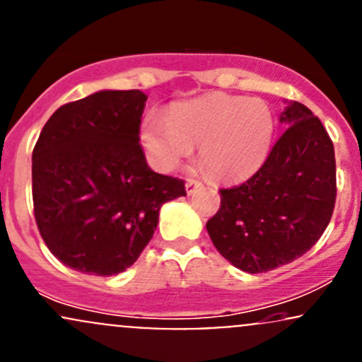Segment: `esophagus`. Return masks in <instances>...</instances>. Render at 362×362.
I'll return each instance as SVG.
<instances>
[{
	"mask_svg": "<svg viewBox=\"0 0 362 362\" xmlns=\"http://www.w3.org/2000/svg\"><path fill=\"white\" fill-rule=\"evenodd\" d=\"M197 189H201V182H197V180H191V178H189V180L185 182V191H187L189 196H192V194L196 192Z\"/></svg>",
	"mask_w": 362,
	"mask_h": 362,
	"instance_id": "obj_1",
	"label": "esophagus"
}]
</instances>
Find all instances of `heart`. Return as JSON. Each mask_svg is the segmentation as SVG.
<instances>
[{"label": "heart", "instance_id": "b5f03b06", "mask_svg": "<svg viewBox=\"0 0 362 362\" xmlns=\"http://www.w3.org/2000/svg\"><path fill=\"white\" fill-rule=\"evenodd\" d=\"M276 135L271 105L258 97L211 93L184 102L165 119L151 116L140 140L156 170L175 171L199 146V161L223 180H241L260 170Z\"/></svg>", "mask_w": 362, "mask_h": 362}]
</instances>
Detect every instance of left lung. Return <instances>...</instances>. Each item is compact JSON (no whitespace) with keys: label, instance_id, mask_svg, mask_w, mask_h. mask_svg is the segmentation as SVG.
Here are the masks:
<instances>
[{"label":"left lung","instance_id":"8db88e82","mask_svg":"<svg viewBox=\"0 0 362 362\" xmlns=\"http://www.w3.org/2000/svg\"><path fill=\"white\" fill-rule=\"evenodd\" d=\"M279 121L288 128L262 168L241 185L220 189V210L206 222L218 253L248 274L272 271L302 257L333 215L332 139L300 102H288Z\"/></svg>","mask_w":362,"mask_h":362}]
</instances>
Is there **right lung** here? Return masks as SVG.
<instances>
[{
	"label": "right lung",
	"instance_id": "1",
	"mask_svg": "<svg viewBox=\"0 0 362 362\" xmlns=\"http://www.w3.org/2000/svg\"><path fill=\"white\" fill-rule=\"evenodd\" d=\"M140 90H100L52 114L33 151L34 216L67 267L116 276L136 262L184 182L149 168Z\"/></svg>",
	"mask_w": 362,
	"mask_h": 362
}]
</instances>
